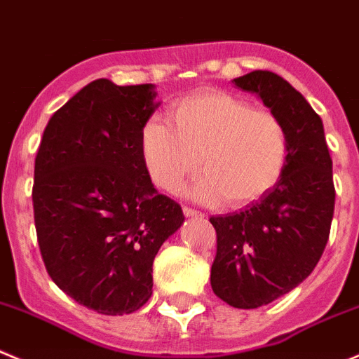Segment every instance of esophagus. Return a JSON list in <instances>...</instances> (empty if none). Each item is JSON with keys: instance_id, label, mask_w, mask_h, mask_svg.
<instances>
[{"instance_id": "esophagus-1", "label": "esophagus", "mask_w": 359, "mask_h": 359, "mask_svg": "<svg viewBox=\"0 0 359 359\" xmlns=\"http://www.w3.org/2000/svg\"><path fill=\"white\" fill-rule=\"evenodd\" d=\"M183 213H185L187 218H204L203 213H199V211L192 210V208H189V206L183 208Z\"/></svg>"}]
</instances>
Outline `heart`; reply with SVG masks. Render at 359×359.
<instances>
[{"label": "heart", "mask_w": 359, "mask_h": 359, "mask_svg": "<svg viewBox=\"0 0 359 359\" xmlns=\"http://www.w3.org/2000/svg\"><path fill=\"white\" fill-rule=\"evenodd\" d=\"M169 123L151 118L141 130V153L151 182L177 192L201 167L192 189L201 203L225 199L247 206L271 192L284 174L289 137L269 111L220 90H203L174 102Z\"/></svg>", "instance_id": "obj_1"}]
</instances>
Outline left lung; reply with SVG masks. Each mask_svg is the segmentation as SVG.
<instances>
[{
	"instance_id": "8db88e82",
	"label": "left lung",
	"mask_w": 359,
	"mask_h": 359,
	"mask_svg": "<svg viewBox=\"0 0 359 359\" xmlns=\"http://www.w3.org/2000/svg\"><path fill=\"white\" fill-rule=\"evenodd\" d=\"M284 123L289 158L275 189L236 213L211 217L217 257L211 289L234 309H259L298 287L330 236L335 187L323 119L280 75L255 70L233 79Z\"/></svg>"
}]
</instances>
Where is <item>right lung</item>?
Returning a JSON list of instances; mask_svg holds the SVG:
<instances>
[{"instance_id":"1","label":"right lung","mask_w":359,"mask_h":359,"mask_svg":"<svg viewBox=\"0 0 359 359\" xmlns=\"http://www.w3.org/2000/svg\"><path fill=\"white\" fill-rule=\"evenodd\" d=\"M158 105L153 84L97 79L54 112L36 153L43 264L61 291L104 316L151 298L155 255L185 220L142 160L141 130Z\"/></svg>"}]
</instances>
